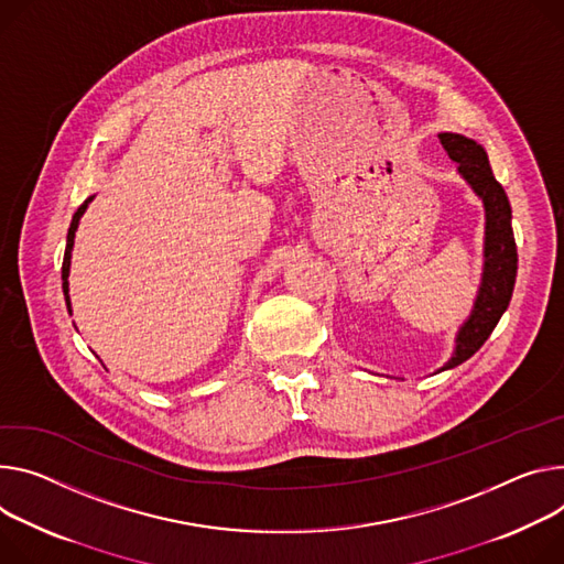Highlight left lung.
I'll return each instance as SVG.
<instances>
[{
  "mask_svg": "<svg viewBox=\"0 0 564 564\" xmlns=\"http://www.w3.org/2000/svg\"><path fill=\"white\" fill-rule=\"evenodd\" d=\"M438 139L447 150L449 160L458 164V173L466 177L486 207L484 279L475 301V311L456 335V350L443 367L445 371L473 357L490 337L503 311L508 308L518 276V247L513 227H510V204L503 186L490 171L486 150L464 134L441 132Z\"/></svg>",
  "mask_w": 564,
  "mask_h": 564,
  "instance_id": "left-lung-1",
  "label": "left lung"
}]
</instances>
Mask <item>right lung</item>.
<instances>
[{
    "label": "right lung",
    "mask_w": 564,
    "mask_h": 564,
    "mask_svg": "<svg viewBox=\"0 0 564 564\" xmlns=\"http://www.w3.org/2000/svg\"><path fill=\"white\" fill-rule=\"evenodd\" d=\"M89 199H91V197H89ZM89 199H87V202H89ZM87 202L80 204L78 212L74 214L72 225H69V234H67V249H65V259H63V292H65L67 308H69V283H67V276H69V263H72V247H74V236H76V229H78V220H80V216H83L85 209H87Z\"/></svg>",
    "instance_id": "obj_1"
}]
</instances>
